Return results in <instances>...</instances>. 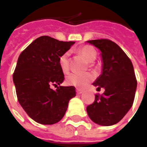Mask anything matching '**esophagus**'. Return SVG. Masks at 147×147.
Here are the masks:
<instances>
[{
    "instance_id": "obj_1",
    "label": "esophagus",
    "mask_w": 147,
    "mask_h": 147,
    "mask_svg": "<svg viewBox=\"0 0 147 147\" xmlns=\"http://www.w3.org/2000/svg\"><path fill=\"white\" fill-rule=\"evenodd\" d=\"M76 92H77L78 95H81V94L83 92V91L81 90V89H78V88H77V89H76Z\"/></svg>"
}]
</instances>
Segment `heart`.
I'll return each instance as SVG.
<instances>
[{"mask_svg": "<svg viewBox=\"0 0 147 147\" xmlns=\"http://www.w3.org/2000/svg\"><path fill=\"white\" fill-rule=\"evenodd\" d=\"M78 53L80 54L84 59L88 63H92L96 59V51L92 47L85 45L78 49ZM69 53L65 52L62 54L59 58V62L60 68L64 72H67L69 69ZM94 79V76L91 73L78 74L71 73L66 78V82L69 86H75L78 88H84L88 86Z\"/></svg>", "mask_w": 147, "mask_h": 147, "instance_id": "obj_1", "label": "heart"}]
</instances>
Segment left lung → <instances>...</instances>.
I'll list each match as a JSON object with an SVG mask.
<instances>
[{
	"label": "left lung",
	"instance_id": "obj_1",
	"mask_svg": "<svg viewBox=\"0 0 147 147\" xmlns=\"http://www.w3.org/2000/svg\"><path fill=\"white\" fill-rule=\"evenodd\" d=\"M100 51L102 73L94 86L105 89L102 96L96 95L93 103L86 111L98 125L113 126L125 116L133 106L137 82L130 59L120 47L107 39L86 41Z\"/></svg>",
	"mask_w": 147,
	"mask_h": 147
}]
</instances>
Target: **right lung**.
<instances>
[{
	"instance_id": "add662e5",
	"label": "right lung",
	"mask_w": 147,
	"mask_h": 147,
	"mask_svg": "<svg viewBox=\"0 0 147 147\" xmlns=\"http://www.w3.org/2000/svg\"><path fill=\"white\" fill-rule=\"evenodd\" d=\"M75 44L41 36L21 52L13 75L18 100L33 120L52 125L61 120L69 100L76 96L74 86H61L64 74L59 58ZM57 87L56 90L51 88Z\"/></svg>"
}]
</instances>
